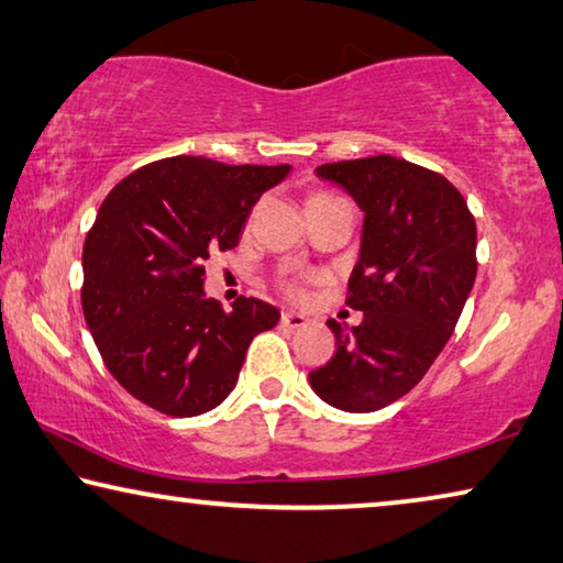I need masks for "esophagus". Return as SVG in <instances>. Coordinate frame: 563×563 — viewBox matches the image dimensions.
Masks as SVG:
<instances>
[{"mask_svg": "<svg viewBox=\"0 0 563 563\" xmlns=\"http://www.w3.org/2000/svg\"><path fill=\"white\" fill-rule=\"evenodd\" d=\"M282 324H284V328H289V330H301L307 324V317L299 314V312H284Z\"/></svg>", "mask_w": 563, "mask_h": 563, "instance_id": "esophagus-1", "label": "esophagus"}]
</instances>
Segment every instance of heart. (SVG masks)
<instances>
[{
  "label": "heart",
  "instance_id": "heart-1",
  "mask_svg": "<svg viewBox=\"0 0 563 563\" xmlns=\"http://www.w3.org/2000/svg\"><path fill=\"white\" fill-rule=\"evenodd\" d=\"M314 198H324V192H317V195H312V198H309V200H314ZM291 291H297V287H291Z\"/></svg>",
  "mask_w": 563,
  "mask_h": 563
}]
</instances>
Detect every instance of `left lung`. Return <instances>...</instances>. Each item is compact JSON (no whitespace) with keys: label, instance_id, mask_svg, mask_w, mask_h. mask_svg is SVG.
I'll return each instance as SVG.
<instances>
[{"label":"left lung","instance_id":"1","mask_svg":"<svg viewBox=\"0 0 563 563\" xmlns=\"http://www.w3.org/2000/svg\"><path fill=\"white\" fill-rule=\"evenodd\" d=\"M317 175L365 213L345 299L363 322H328L338 350L309 386L335 409L378 411L409 394L452 338L475 284L477 225L457 187L413 162L378 154Z\"/></svg>","mask_w":563,"mask_h":563}]
</instances>
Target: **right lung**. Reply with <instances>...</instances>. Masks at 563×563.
<instances>
[{
  "mask_svg": "<svg viewBox=\"0 0 563 563\" xmlns=\"http://www.w3.org/2000/svg\"><path fill=\"white\" fill-rule=\"evenodd\" d=\"M289 165L169 157L124 177L84 243V317L106 368L167 417H198L235 388L243 357L279 309L208 299L206 258L239 246L241 228Z\"/></svg>",
  "mask_w": 563,
  "mask_h": 563,
  "instance_id": "obj_1",
  "label": "right lung"
}]
</instances>
